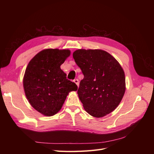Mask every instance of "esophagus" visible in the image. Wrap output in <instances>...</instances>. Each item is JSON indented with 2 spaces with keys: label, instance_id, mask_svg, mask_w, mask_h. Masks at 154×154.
Returning <instances> with one entry per match:
<instances>
[{
  "label": "esophagus",
  "instance_id": "esophagus-1",
  "mask_svg": "<svg viewBox=\"0 0 154 154\" xmlns=\"http://www.w3.org/2000/svg\"><path fill=\"white\" fill-rule=\"evenodd\" d=\"M74 81V82L76 83V84L78 85V87H79V84H80V83H79V80H78V79H74V80H73Z\"/></svg>",
  "mask_w": 154,
  "mask_h": 154
}]
</instances>
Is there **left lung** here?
I'll return each instance as SVG.
<instances>
[{"label": "left lung", "mask_w": 154, "mask_h": 154, "mask_svg": "<svg viewBox=\"0 0 154 154\" xmlns=\"http://www.w3.org/2000/svg\"><path fill=\"white\" fill-rule=\"evenodd\" d=\"M72 56L84 75L78 90L83 108L95 118L112 112L126 89L122 66L110 54L101 49H78Z\"/></svg>", "instance_id": "obj_1"}]
</instances>
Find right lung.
<instances>
[{
  "instance_id": "obj_1",
  "label": "right lung",
  "mask_w": 154,
  "mask_h": 154,
  "mask_svg": "<svg viewBox=\"0 0 154 154\" xmlns=\"http://www.w3.org/2000/svg\"><path fill=\"white\" fill-rule=\"evenodd\" d=\"M70 54L69 49H44L27 65L23 79L25 94L31 105L42 114L52 116L58 112L69 92L78 89L60 69Z\"/></svg>"
}]
</instances>
